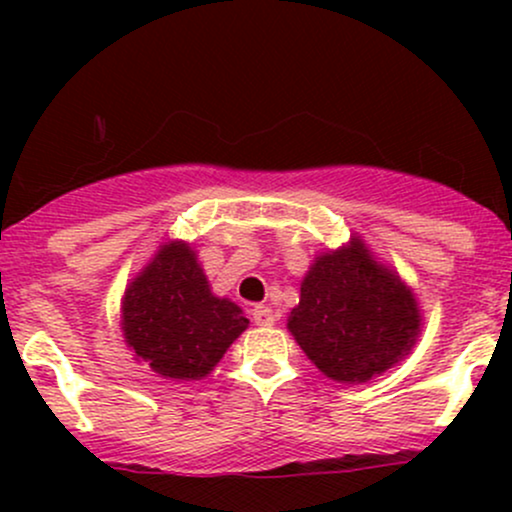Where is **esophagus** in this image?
I'll return each instance as SVG.
<instances>
[{
    "mask_svg": "<svg viewBox=\"0 0 512 512\" xmlns=\"http://www.w3.org/2000/svg\"><path fill=\"white\" fill-rule=\"evenodd\" d=\"M252 320H255V325L260 327H272L276 322V315L269 305H257V308L252 310Z\"/></svg>",
    "mask_w": 512,
    "mask_h": 512,
    "instance_id": "1",
    "label": "esophagus"
}]
</instances>
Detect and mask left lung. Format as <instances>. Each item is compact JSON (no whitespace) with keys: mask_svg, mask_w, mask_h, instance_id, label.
Here are the masks:
<instances>
[{"mask_svg":"<svg viewBox=\"0 0 512 512\" xmlns=\"http://www.w3.org/2000/svg\"><path fill=\"white\" fill-rule=\"evenodd\" d=\"M424 315L407 281L351 236L317 252L301 281L289 332L334 383L361 385L395 368L414 349Z\"/></svg>","mask_w":512,"mask_h":512,"instance_id":"obj_1","label":"left lung"}]
</instances>
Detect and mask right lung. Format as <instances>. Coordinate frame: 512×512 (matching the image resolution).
Wrapping results in <instances>:
<instances>
[{"mask_svg": "<svg viewBox=\"0 0 512 512\" xmlns=\"http://www.w3.org/2000/svg\"><path fill=\"white\" fill-rule=\"evenodd\" d=\"M120 313L134 361L178 383L207 378L250 325L231 298L214 296L197 250L185 240L158 245L127 284Z\"/></svg>", "mask_w": 512, "mask_h": 512, "instance_id": "obj_1", "label": "right lung"}]
</instances>
